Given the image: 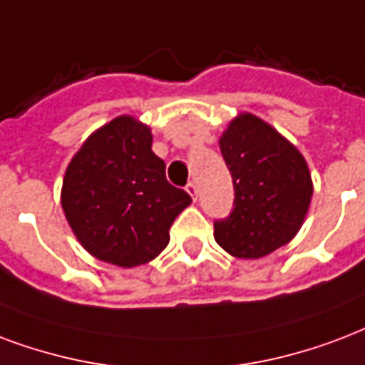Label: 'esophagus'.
<instances>
[{"label":"esophagus","instance_id":"esophagus-1","mask_svg":"<svg viewBox=\"0 0 365 365\" xmlns=\"http://www.w3.org/2000/svg\"><path fill=\"white\" fill-rule=\"evenodd\" d=\"M185 191H187V193L191 195L193 199H197V185H195L193 182H189L187 185H185Z\"/></svg>","mask_w":365,"mask_h":365}]
</instances>
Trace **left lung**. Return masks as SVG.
<instances>
[{
  "instance_id": "8db88e82",
  "label": "left lung",
  "mask_w": 365,
  "mask_h": 365,
  "mask_svg": "<svg viewBox=\"0 0 365 365\" xmlns=\"http://www.w3.org/2000/svg\"><path fill=\"white\" fill-rule=\"evenodd\" d=\"M232 174V212L214 222V239L237 258L266 257L297 235L304 220L312 180L287 139L252 115H241L220 138Z\"/></svg>"
}]
</instances>
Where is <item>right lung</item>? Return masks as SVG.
Masks as SVG:
<instances>
[{
  "mask_svg": "<svg viewBox=\"0 0 365 365\" xmlns=\"http://www.w3.org/2000/svg\"><path fill=\"white\" fill-rule=\"evenodd\" d=\"M151 143L149 128L118 116L90 135L66 168L65 216L83 249L103 262L133 268L158 257L172 222L191 202L166 180Z\"/></svg>",
  "mask_w": 365,
  "mask_h": 365,
  "instance_id": "right-lung-1",
  "label": "right lung"
}]
</instances>
